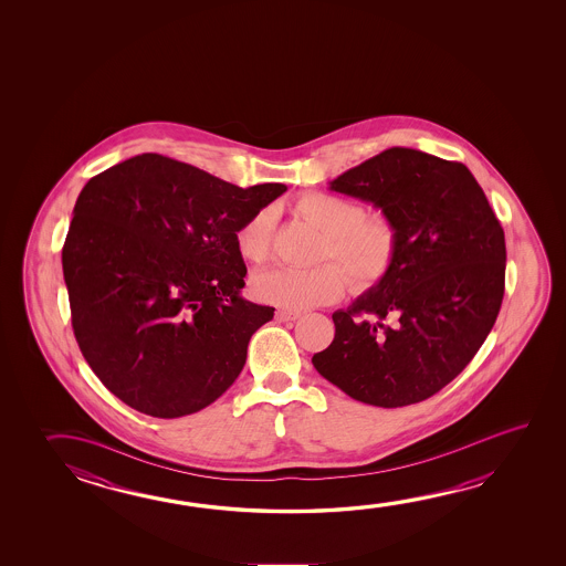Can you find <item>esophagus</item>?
Listing matches in <instances>:
<instances>
[{"label":"esophagus","mask_w":566,"mask_h":566,"mask_svg":"<svg viewBox=\"0 0 566 566\" xmlns=\"http://www.w3.org/2000/svg\"><path fill=\"white\" fill-rule=\"evenodd\" d=\"M300 317H302L300 312H287V310H279V312H276V319H279V322H296Z\"/></svg>","instance_id":"esophagus-1"}]
</instances>
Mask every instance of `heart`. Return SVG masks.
Masks as SVG:
<instances>
[{
    "label": "heart",
    "instance_id": "obj_1",
    "mask_svg": "<svg viewBox=\"0 0 566 566\" xmlns=\"http://www.w3.org/2000/svg\"><path fill=\"white\" fill-rule=\"evenodd\" d=\"M292 209L324 232L319 259L339 263L357 290L377 286L389 276L399 252V232L390 217L365 214L361 205L324 191L300 195ZM272 231L274 217L269 209L249 217L234 234L241 259L264 264L272 252ZM338 268L334 262H324L314 269L269 270L254 280V294L264 304L287 312L324 306L342 296L345 287V275Z\"/></svg>",
    "mask_w": 566,
    "mask_h": 566
}]
</instances>
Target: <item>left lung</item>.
Instances as JSON below:
<instances>
[{
  "instance_id": "obj_1",
  "label": "left lung",
  "mask_w": 566,
  "mask_h": 566,
  "mask_svg": "<svg viewBox=\"0 0 566 566\" xmlns=\"http://www.w3.org/2000/svg\"><path fill=\"white\" fill-rule=\"evenodd\" d=\"M390 217L399 252L389 276L332 317L317 373L373 407L415 405L472 361L500 314L505 234L460 161L390 148L329 184Z\"/></svg>"
}]
</instances>
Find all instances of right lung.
<instances>
[{"label":"right lung","mask_w":566,"mask_h":566,"mask_svg":"<svg viewBox=\"0 0 566 566\" xmlns=\"http://www.w3.org/2000/svg\"><path fill=\"white\" fill-rule=\"evenodd\" d=\"M286 191L142 154L94 176L63 247L84 359L128 407L179 418L231 387L274 307L241 296V224Z\"/></svg>","instance_id":"obj_1"}]
</instances>
